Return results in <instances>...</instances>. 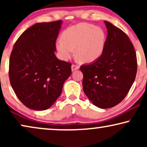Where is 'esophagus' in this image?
<instances>
[{
	"instance_id": "1",
	"label": "esophagus",
	"mask_w": 147,
	"mask_h": 147,
	"mask_svg": "<svg viewBox=\"0 0 147 147\" xmlns=\"http://www.w3.org/2000/svg\"><path fill=\"white\" fill-rule=\"evenodd\" d=\"M80 69V67L77 65H74V64H73V65H71V71H75V70H78Z\"/></svg>"
}]
</instances>
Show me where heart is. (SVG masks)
<instances>
[{"instance_id": "b5f03b06", "label": "heart", "mask_w": 147, "mask_h": 147, "mask_svg": "<svg viewBox=\"0 0 147 147\" xmlns=\"http://www.w3.org/2000/svg\"><path fill=\"white\" fill-rule=\"evenodd\" d=\"M106 43V34L101 27L82 23L71 26L63 31L62 39L55 41L60 57L69 60L75 49L77 58L83 63H92L101 57Z\"/></svg>"}]
</instances>
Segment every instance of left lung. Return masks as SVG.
I'll list each match as a JSON object with an SVG mask.
<instances>
[{"label":"left lung","instance_id":"obj_1","mask_svg":"<svg viewBox=\"0 0 147 147\" xmlns=\"http://www.w3.org/2000/svg\"><path fill=\"white\" fill-rule=\"evenodd\" d=\"M104 23L108 35L104 53L96 61L80 67L84 93L102 109L114 107L125 98L137 70L136 52L129 38L110 22Z\"/></svg>","mask_w":147,"mask_h":147}]
</instances>
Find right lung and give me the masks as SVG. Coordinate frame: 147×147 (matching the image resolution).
I'll return each instance as SVG.
<instances>
[{"label":"right lung","instance_id":"obj_1","mask_svg":"<svg viewBox=\"0 0 147 147\" xmlns=\"http://www.w3.org/2000/svg\"><path fill=\"white\" fill-rule=\"evenodd\" d=\"M62 21L38 23L16 41L9 60V79L20 101L34 110L49 108L71 74V63L57 59L55 41Z\"/></svg>","mask_w":147,"mask_h":147}]
</instances>
